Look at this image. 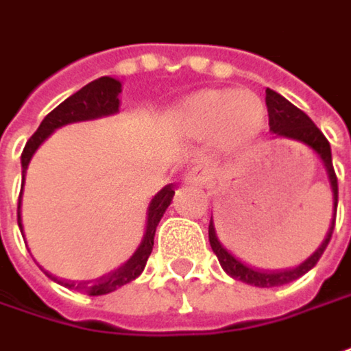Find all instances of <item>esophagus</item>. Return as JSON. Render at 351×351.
<instances>
[{
  "label": "esophagus",
  "mask_w": 351,
  "mask_h": 351,
  "mask_svg": "<svg viewBox=\"0 0 351 351\" xmlns=\"http://www.w3.org/2000/svg\"><path fill=\"white\" fill-rule=\"evenodd\" d=\"M208 180V173L204 169H192L186 176H184V182L186 184H204Z\"/></svg>",
  "instance_id": "34e87169"
}]
</instances>
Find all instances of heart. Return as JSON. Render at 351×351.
Here are the masks:
<instances>
[{
    "mask_svg": "<svg viewBox=\"0 0 351 351\" xmlns=\"http://www.w3.org/2000/svg\"><path fill=\"white\" fill-rule=\"evenodd\" d=\"M266 120V106L252 91H204L184 106V122L196 136L217 132L227 147L245 143L258 134Z\"/></svg>",
    "mask_w": 351,
    "mask_h": 351,
    "instance_id": "heart-1",
    "label": "heart"
}]
</instances>
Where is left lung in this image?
I'll list each match as a JSON object with an SVG mask.
<instances>
[{
  "label": "left lung",
  "instance_id": "obj_1",
  "mask_svg": "<svg viewBox=\"0 0 351 351\" xmlns=\"http://www.w3.org/2000/svg\"><path fill=\"white\" fill-rule=\"evenodd\" d=\"M266 106H268L270 132H274L276 136L293 139V141H299V143L307 145V147H311L322 159V163L326 167V173H328L330 186H332L334 215L332 223L328 227V233L324 237V241L320 243V247L303 264H299L297 268L282 270V272H264V270H256V268H250L247 264H243L217 239L213 219H210V245H212V250L215 252L217 260H219L221 268L231 278L241 280L245 284L256 285V287H276V285L289 284V282H293L297 278H301L303 274H307L319 262L322 252H324V248L328 247V243H330V237H332L334 231V221H336V208H338V178H336V173H334L332 153H330L328 139L324 138V134L320 132L319 128L315 126V122L301 108H297L295 104L289 103L280 93L272 91V89H266Z\"/></svg>",
  "mask_w": 351,
  "mask_h": 351
}]
</instances>
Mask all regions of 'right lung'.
Returning <instances> with one entry per match:
<instances>
[{
  "label": "right lung",
  "instance_id": "right-lung-1",
  "mask_svg": "<svg viewBox=\"0 0 351 351\" xmlns=\"http://www.w3.org/2000/svg\"><path fill=\"white\" fill-rule=\"evenodd\" d=\"M122 91V83L114 77H99L91 81L89 85H85L83 89H79L77 93H73L71 97H67L62 104H58L50 114L43 120V124L38 126V130L32 134V138L27 141L23 155H21V167H23V182H25V173L27 167L31 163L34 152L43 145V141L54 130L58 128L71 124V122H83V120H93V118H101V116H108L118 112L120 106V99L118 95ZM21 196L19 194V210H17V221L19 227L21 225ZM175 196L173 186H165L163 190H159L153 196L152 204L147 208V227H145V235L141 239L139 247L136 248V252L130 256L128 262H124L120 268H116L114 272L106 274L103 278L95 280V282H66V280H58L54 276L48 274V278H52L54 282L62 284L64 287L69 289H77L79 293L85 295H106L110 291H114L122 285L130 284L132 280H136L139 274L143 272L147 258L153 250V237H155V229L163 217L165 210L171 206V199Z\"/></svg>",
  "mask_w": 351,
  "mask_h": 351
}]
</instances>
